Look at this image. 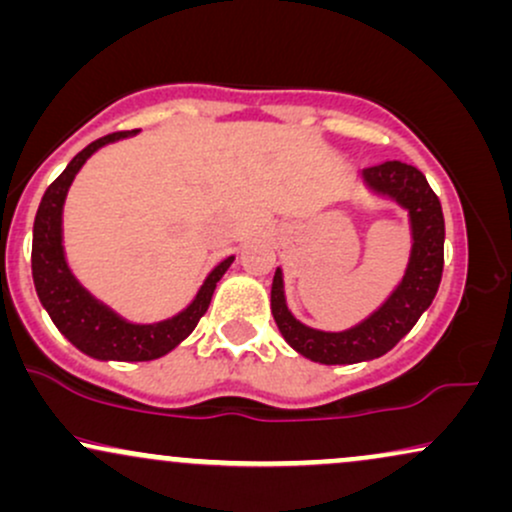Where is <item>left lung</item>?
I'll list each match as a JSON object with an SVG mask.
<instances>
[{
    "instance_id": "left-lung-1",
    "label": "left lung",
    "mask_w": 512,
    "mask_h": 512,
    "mask_svg": "<svg viewBox=\"0 0 512 512\" xmlns=\"http://www.w3.org/2000/svg\"><path fill=\"white\" fill-rule=\"evenodd\" d=\"M361 175L368 192L392 199L409 216V262L402 281L385 303L349 330L325 332L303 325L291 313L281 267H276L272 281V315L281 337L298 354L322 366H349L385 356L426 313L443 276V209L424 173L402 161H387L383 166L366 168Z\"/></svg>"
}]
</instances>
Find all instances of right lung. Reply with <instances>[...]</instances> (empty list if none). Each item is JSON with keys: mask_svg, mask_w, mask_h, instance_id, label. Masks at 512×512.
I'll list each match as a JSON object with an SVG mask.
<instances>
[{"mask_svg": "<svg viewBox=\"0 0 512 512\" xmlns=\"http://www.w3.org/2000/svg\"><path fill=\"white\" fill-rule=\"evenodd\" d=\"M134 132H115L108 137L96 139L79 151L62 175L45 190L40 199L38 214L33 223V284L38 291L40 303L48 310L55 327L72 342L81 354L96 358V361H154L170 354L180 342L190 337L197 327L199 317L207 313L211 296L221 276L228 272L236 257L216 264L204 284L199 286L197 296L185 310L161 322H129L110 305L98 301L91 291L76 279L64 255L62 236V211L69 187L79 173L81 166L103 146L120 142V139L134 137Z\"/></svg>", "mask_w": 512, "mask_h": 512, "instance_id": "obj_1", "label": "right lung"}]
</instances>
